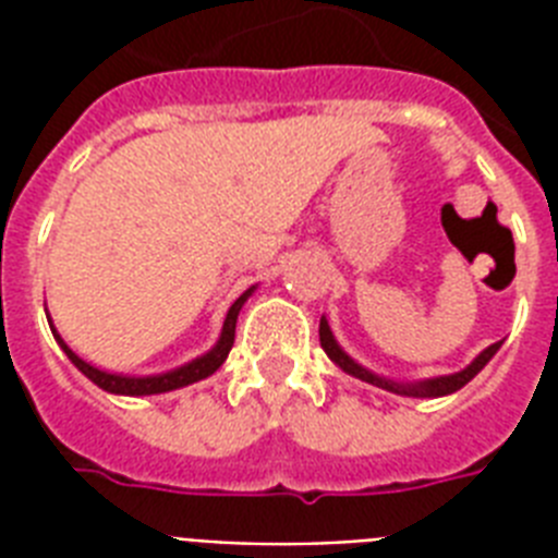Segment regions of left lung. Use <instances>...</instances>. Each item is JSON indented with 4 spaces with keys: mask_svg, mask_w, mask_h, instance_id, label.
I'll return each instance as SVG.
<instances>
[{
    "mask_svg": "<svg viewBox=\"0 0 558 558\" xmlns=\"http://www.w3.org/2000/svg\"><path fill=\"white\" fill-rule=\"evenodd\" d=\"M318 336H322L324 353H327V356H330V362H336V365H339L344 373H350V376H356V379L367 381V385H376V388H381V390L399 393V397H416V399L449 397V393L460 390L463 385H466V381L475 379L477 373L489 365V359H493L495 353H498V348H501V341H495V344H489L486 350H481V353H477V356L458 373L432 376V379L397 381V379H388V376H379V373L367 371L365 365H359L356 359L348 356V353H344V348H341L339 341H336V336H332L330 324H327V318H324V315H322V324H318Z\"/></svg>",
    "mask_w": 558,
    "mask_h": 558,
    "instance_id": "8db88e82",
    "label": "left lung"
}]
</instances>
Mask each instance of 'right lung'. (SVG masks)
Returning a JSON list of instances; mask_svg holds the SVG:
<instances>
[{
	"label": "right lung",
	"instance_id": "add662e5",
	"mask_svg": "<svg viewBox=\"0 0 558 558\" xmlns=\"http://www.w3.org/2000/svg\"><path fill=\"white\" fill-rule=\"evenodd\" d=\"M254 289L257 287L245 289L243 295L236 298L234 304L228 306L226 322H222V332H219L217 344H214L208 353H202V356L191 359V362L173 367V371L150 373V376H130V373H112V371H104V367H95L92 362L81 359L72 348H69V344H65L63 336L54 330L51 318H48V327H51V332H54L57 344L63 348V353L69 356V362H72V365L77 367V371H81L86 379L95 381L100 390H107V393H118V397H153V393H168V390L187 388V385H193V381L208 379L210 373H217L219 367H222V362H226L228 353H231V348H234L236 315H240V310H243L245 301L252 298Z\"/></svg>",
	"mask_w": 558,
	"mask_h": 558
}]
</instances>
